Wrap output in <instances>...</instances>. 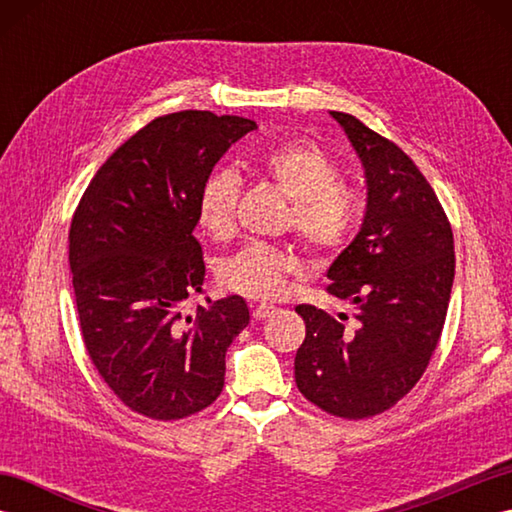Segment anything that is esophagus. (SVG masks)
<instances>
[{
  "instance_id": "esophagus-1",
  "label": "esophagus",
  "mask_w": 512,
  "mask_h": 512,
  "mask_svg": "<svg viewBox=\"0 0 512 512\" xmlns=\"http://www.w3.org/2000/svg\"><path fill=\"white\" fill-rule=\"evenodd\" d=\"M275 310H277V308H275V306H270V303H259V306H255V308H253V319L262 321V319L270 317V314H273Z\"/></svg>"
}]
</instances>
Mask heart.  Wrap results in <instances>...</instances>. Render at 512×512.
Masks as SVG:
<instances>
[{
	"label": "heart",
	"instance_id": "heart-1",
	"mask_svg": "<svg viewBox=\"0 0 512 512\" xmlns=\"http://www.w3.org/2000/svg\"><path fill=\"white\" fill-rule=\"evenodd\" d=\"M259 169L292 202V226L314 253H336L354 235L361 202L339 184V167L325 151L306 140H292L266 151ZM239 178L233 169H217L200 191L198 220L215 239L231 235ZM297 270V259L268 244H250L228 257L220 268L226 288L246 297L270 299Z\"/></svg>",
	"mask_w": 512,
	"mask_h": 512
}]
</instances>
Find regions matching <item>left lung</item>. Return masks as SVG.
<instances>
[{
	"instance_id": "left-lung-1",
	"label": "left lung",
	"mask_w": 512,
	"mask_h": 512,
	"mask_svg": "<svg viewBox=\"0 0 512 512\" xmlns=\"http://www.w3.org/2000/svg\"><path fill=\"white\" fill-rule=\"evenodd\" d=\"M361 158L367 204L356 237L328 268L336 317L297 306L306 341L295 356L303 396L339 418H369L418 383L436 350L453 288L451 224L413 160L358 118L330 112Z\"/></svg>"
}]
</instances>
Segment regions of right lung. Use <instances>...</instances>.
<instances>
[{
  "label": "right lung",
  "instance_id": "add662e5",
  "mask_svg": "<svg viewBox=\"0 0 512 512\" xmlns=\"http://www.w3.org/2000/svg\"><path fill=\"white\" fill-rule=\"evenodd\" d=\"M257 125L242 116H160L96 171L70 226L83 343L125 405L154 420L198 413L222 394L228 345L250 312L239 295L184 312L202 292L198 202L228 147Z\"/></svg>",
  "mask_w": 512,
  "mask_h": 512
}]
</instances>
